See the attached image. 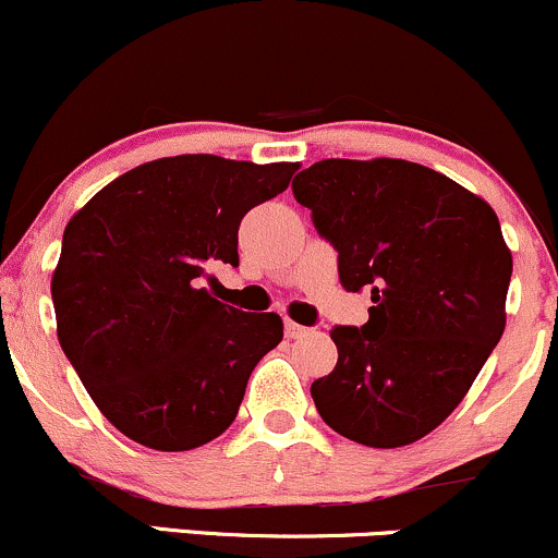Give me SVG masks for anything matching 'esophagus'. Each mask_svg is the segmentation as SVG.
<instances>
[{"instance_id":"esophagus-1","label":"esophagus","mask_w":558,"mask_h":558,"mask_svg":"<svg viewBox=\"0 0 558 558\" xmlns=\"http://www.w3.org/2000/svg\"><path fill=\"white\" fill-rule=\"evenodd\" d=\"M284 331H287V337H290V340H298V337H305L308 335V327H300V324H295V322H284Z\"/></svg>"}]
</instances>
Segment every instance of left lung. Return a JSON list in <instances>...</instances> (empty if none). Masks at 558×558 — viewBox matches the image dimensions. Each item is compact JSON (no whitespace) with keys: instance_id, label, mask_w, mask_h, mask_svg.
Masks as SVG:
<instances>
[{"instance_id":"obj_1","label":"left lung","mask_w":558,"mask_h":558,"mask_svg":"<svg viewBox=\"0 0 558 558\" xmlns=\"http://www.w3.org/2000/svg\"><path fill=\"white\" fill-rule=\"evenodd\" d=\"M292 195L337 250L348 292L372 290L363 327H335L337 366L311 385L331 429L372 448L429 435L461 403L506 327L511 253L498 216L409 160H318Z\"/></svg>"}]
</instances>
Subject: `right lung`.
I'll return each mask as SVG.
<instances>
[{"label":"right lung","instance_id":"1","mask_svg":"<svg viewBox=\"0 0 558 558\" xmlns=\"http://www.w3.org/2000/svg\"><path fill=\"white\" fill-rule=\"evenodd\" d=\"M295 171L160 158L110 181L65 227L52 277L60 348L105 418L140 446L192 450L221 435L255 363L281 342L277 313L218 303L205 279L240 266V221Z\"/></svg>","mask_w":558,"mask_h":558}]
</instances>
